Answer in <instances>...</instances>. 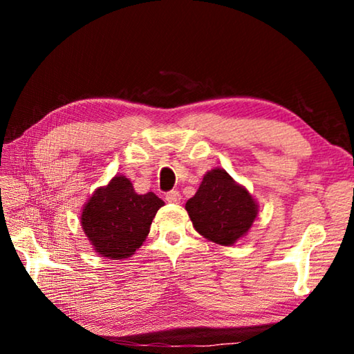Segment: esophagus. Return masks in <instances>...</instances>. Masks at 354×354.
I'll use <instances>...</instances> for the list:
<instances>
[{
    "mask_svg": "<svg viewBox=\"0 0 354 354\" xmlns=\"http://www.w3.org/2000/svg\"><path fill=\"white\" fill-rule=\"evenodd\" d=\"M165 201H169V203H179V201H181V194H179L178 190L167 192V194H165Z\"/></svg>",
    "mask_w": 354,
    "mask_h": 354,
    "instance_id": "34e87169",
    "label": "esophagus"
}]
</instances>
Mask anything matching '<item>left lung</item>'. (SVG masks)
I'll list each match as a JSON object with an SVG mask.
<instances>
[{
  "label": "left lung",
  "mask_w": 354,
  "mask_h": 354,
  "mask_svg": "<svg viewBox=\"0 0 354 354\" xmlns=\"http://www.w3.org/2000/svg\"><path fill=\"white\" fill-rule=\"evenodd\" d=\"M185 209L195 230L220 245H232L241 239L257 215L253 196L221 169L206 173Z\"/></svg>",
  "instance_id": "1"
}]
</instances>
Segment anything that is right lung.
<instances>
[{
  "label": "right lung",
  "mask_w": 354,
  "mask_h": 354,
  "mask_svg": "<svg viewBox=\"0 0 354 354\" xmlns=\"http://www.w3.org/2000/svg\"><path fill=\"white\" fill-rule=\"evenodd\" d=\"M164 201L153 192L136 194L128 178L115 176L95 190L84 206L82 230L101 256L124 259L136 253L145 241L149 226Z\"/></svg>",
  "instance_id": "obj_1"
}]
</instances>
